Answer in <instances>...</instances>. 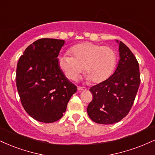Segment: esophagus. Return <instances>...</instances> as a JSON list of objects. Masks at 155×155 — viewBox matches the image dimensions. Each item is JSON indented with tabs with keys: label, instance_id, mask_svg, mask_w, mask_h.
Masks as SVG:
<instances>
[{
	"label": "esophagus",
	"instance_id": "34e87169",
	"mask_svg": "<svg viewBox=\"0 0 155 155\" xmlns=\"http://www.w3.org/2000/svg\"><path fill=\"white\" fill-rule=\"evenodd\" d=\"M77 89L79 91H86L87 90V88H86V87H77Z\"/></svg>",
	"mask_w": 155,
	"mask_h": 155
}]
</instances>
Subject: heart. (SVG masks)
I'll list each match as a JSON object with an SVG mask.
<instances>
[{"instance_id":"b5f03b06","label":"heart","mask_w":155,"mask_h":155,"mask_svg":"<svg viewBox=\"0 0 155 155\" xmlns=\"http://www.w3.org/2000/svg\"><path fill=\"white\" fill-rule=\"evenodd\" d=\"M70 55L59 57V66L68 79L74 80L82 71L93 83L104 81L116 64V54L111 48L92 42H83L71 48Z\"/></svg>"}]
</instances>
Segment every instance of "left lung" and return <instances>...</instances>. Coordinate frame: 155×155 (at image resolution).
Listing matches in <instances>:
<instances>
[{
	"label": "left lung",
	"mask_w": 155,
	"mask_h": 155,
	"mask_svg": "<svg viewBox=\"0 0 155 155\" xmlns=\"http://www.w3.org/2000/svg\"><path fill=\"white\" fill-rule=\"evenodd\" d=\"M119 45V62L114 74L89 89L92 101L87 107L89 117L100 124H113L128 115L140 84L139 63L127 46Z\"/></svg>",
	"instance_id": "8db88e82"
}]
</instances>
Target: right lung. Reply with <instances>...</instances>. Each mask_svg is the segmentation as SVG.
<instances>
[{"mask_svg":"<svg viewBox=\"0 0 155 155\" xmlns=\"http://www.w3.org/2000/svg\"><path fill=\"white\" fill-rule=\"evenodd\" d=\"M65 41L37 40L26 48L16 68V87L21 104L31 118L53 123L62 118L76 92L60 68L58 56Z\"/></svg>","mask_w":155,"mask_h":155,"instance_id":"obj_1","label":"right lung"}]
</instances>
